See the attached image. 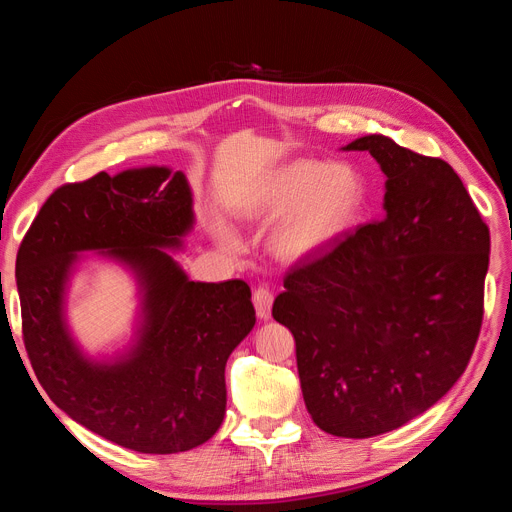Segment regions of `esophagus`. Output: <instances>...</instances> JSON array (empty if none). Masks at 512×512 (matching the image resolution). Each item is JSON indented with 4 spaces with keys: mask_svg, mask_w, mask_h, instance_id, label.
<instances>
[{
    "mask_svg": "<svg viewBox=\"0 0 512 512\" xmlns=\"http://www.w3.org/2000/svg\"><path fill=\"white\" fill-rule=\"evenodd\" d=\"M254 307H256V314L260 320H269L271 318V305H273V292L267 286H258L254 290Z\"/></svg>",
    "mask_w": 512,
    "mask_h": 512,
    "instance_id": "1",
    "label": "esophagus"
}]
</instances>
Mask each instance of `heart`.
<instances>
[{
    "instance_id": "obj_1",
    "label": "heart",
    "mask_w": 512,
    "mask_h": 512,
    "mask_svg": "<svg viewBox=\"0 0 512 512\" xmlns=\"http://www.w3.org/2000/svg\"><path fill=\"white\" fill-rule=\"evenodd\" d=\"M363 200L359 175L348 166L294 160L256 192L252 215L260 220L288 213L273 235V247L286 258L316 252L352 224ZM226 245H237L228 230H218Z\"/></svg>"
}]
</instances>
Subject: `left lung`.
Listing matches in <instances>:
<instances>
[{
  "mask_svg": "<svg viewBox=\"0 0 512 512\" xmlns=\"http://www.w3.org/2000/svg\"><path fill=\"white\" fill-rule=\"evenodd\" d=\"M344 149L380 164L384 215L301 258L273 318L294 335L312 421L371 438L423 414L466 371L491 241L451 164L382 134Z\"/></svg>",
  "mask_w": 512,
  "mask_h": 512,
  "instance_id": "obj_1",
  "label": "left lung"
}]
</instances>
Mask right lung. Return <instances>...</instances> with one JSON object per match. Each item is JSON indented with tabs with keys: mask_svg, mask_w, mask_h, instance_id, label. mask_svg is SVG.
<instances>
[{
	"mask_svg": "<svg viewBox=\"0 0 512 512\" xmlns=\"http://www.w3.org/2000/svg\"><path fill=\"white\" fill-rule=\"evenodd\" d=\"M194 224L183 173L164 166L57 188L17 254L23 342L42 389L89 431L138 453H183L207 442L226 412L224 367L254 329L243 280L192 282L160 247ZM126 261L144 290V327L119 362H89L63 320V290L79 251Z\"/></svg>",
	"mask_w": 512,
	"mask_h": 512,
	"instance_id": "obj_1",
	"label": "right lung"
}]
</instances>
